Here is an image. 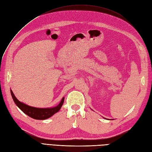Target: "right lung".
Returning a JSON list of instances; mask_svg holds the SVG:
<instances>
[{"label": "right lung", "mask_w": 152, "mask_h": 152, "mask_svg": "<svg viewBox=\"0 0 152 152\" xmlns=\"http://www.w3.org/2000/svg\"><path fill=\"white\" fill-rule=\"evenodd\" d=\"M11 96L16 105L24 112V114L31 117V118L38 120H44L48 119L56 114L60 110L64 102V98L61 99L60 103L57 106L51 108H37L28 105L24 103L20 102L14 95L13 91L10 90Z\"/></svg>", "instance_id": "obj_1"}]
</instances>
